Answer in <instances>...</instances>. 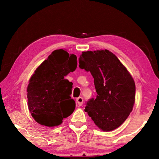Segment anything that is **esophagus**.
<instances>
[{
    "label": "esophagus",
    "instance_id": "obj_1",
    "mask_svg": "<svg viewBox=\"0 0 159 159\" xmlns=\"http://www.w3.org/2000/svg\"><path fill=\"white\" fill-rule=\"evenodd\" d=\"M76 103L79 106H81L83 103V98L82 97H79L76 98Z\"/></svg>",
    "mask_w": 159,
    "mask_h": 159
}]
</instances>
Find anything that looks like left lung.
Wrapping results in <instances>:
<instances>
[{
	"label": "left lung",
	"instance_id": "1",
	"mask_svg": "<svg viewBox=\"0 0 159 159\" xmlns=\"http://www.w3.org/2000/svg\"><path fill=\"white\" fill-rule=\"evenodd\" d=\"M79 67L94 79L96 98L89 99L85 111L104 131L119 127L130 115L135 100V84L117 57L108 50L83 52Z\"/></svg>",
	"mask_w": 159,
	"mask_h": 159
}]
</instances>
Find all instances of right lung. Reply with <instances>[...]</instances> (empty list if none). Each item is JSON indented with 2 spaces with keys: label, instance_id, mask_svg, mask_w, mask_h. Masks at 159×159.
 <instances>
[{
  "label": "right lung",
  "instance_id": "1",
  "mask_svg": "<svg viewBox=\"0 0 159 159\" xmlns=\"http://www.w3.org/2000/svg\"><path fill=\"white\" fill-rule=\"evenodd\" d=\"M76 59L75 55L56 50L31 76L27 87L28 107L39 124L58 126L74 111L76 104L70 97L73 83L65 76L76 70Z\"/></svg>",
  "mask_w": 159,
  "mask_h": 159
}]
</instances>
